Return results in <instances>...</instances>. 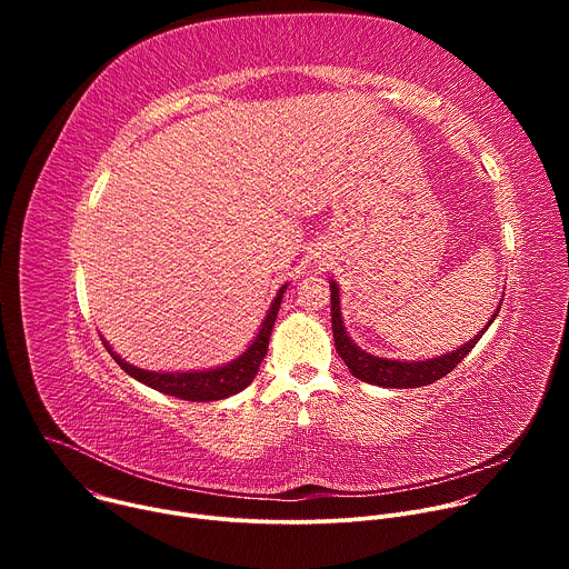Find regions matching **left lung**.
Listing matches in <instances>:
<instances>
[{"label":"left lung","instance_id":"1","mask_svg":"<svg viewBox=\"0 0 569 569\" xmlns=\"http://www.w3.org/2000/svg\"><path fill=\"white\" fill-rule=\"evenodd\" d=\"M329 283H331V327H333V340H336V349H338L340 358L345 360V365L358 380H365V382L378 385V387H391V389L432 385L435 380L450 373L470 353V349L479 342V338L486 333V329L491 327L493 319L498 317V312L502 308V301H500L496 312L489 317V321H486V327L481 331H477L475 338H470L455 351H448L437 358H423V360H396V358H380V356L367 353L351 340V336L345 327V319H342L340 286L336 283V279H329Z\"/></svg>","mask_w":569,"mask_h":569}]
</instances>
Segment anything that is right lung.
Instances as JSON below:
<instances>
[{
	"mask_svg": "<svg viewBox=\"0 0 569 569\" xmlns=\"http://www.w3.org/2000/svg\"><path fill=\"white\" fill-rule=\"evenodd\" d=\"M288 283H283L277 292V297L272 299L261 327L254 336V340L248 345V349L242 351L238 358L218 365V367H209V369H191V371H148V369H139L130 362H126L103 338V347L108 349V353L114 358V362L134 380L143 382L150 389H157L161 393H169L182 400H193V402H209V400H220V398H229L238 391L246 389L259 373V367L268 353V342H270V333L274 327L277 312L281 308V299L286 292Z\"/></svg>",
	"mask_w": 569,
	"mask_h": 569,
	"instance_id": "obj_1",
	"label": "right lung"
}]
</instances>
